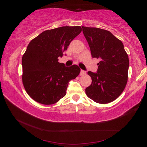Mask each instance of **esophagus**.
Returning a JSON list of instances; mask_svg holds the SVG:
<instances>
[{
    "instance_id": "esophagus-1",
    "label": "esophagus",
    "mask_w": 147,
    "mask_h": 147,
    "mask_svg": "<svg viewBox=\"0 0 147 147\" xmlns=\"http://www.w3.org/2000/svg\"><path fill=\"white\" fill-rule=\"evenodd\" d=\"M86 74V72L85 71H84V70H81V71H80V74L81 75H85Z\"/></svg>"
}]
</instances>
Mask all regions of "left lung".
Masks as SVG:
<instances>
[{
	"label": "left lung",
	"mask_w": 147,
	"mask_h": 147,
	"mask_svg": "<svg viewBox=\"0 0 147 147\" xmlns=\"http://www.w3.org/2000/svg\"><path fill=\"white\" fill-rule=\"evenodd\" d=\"M93 58L100 59L97 73L88 71L92 84L86 88L90 99L99 104L115 100L124 91L128 80L129 59L122 41L110 31L82 27Z\"/></svg>",
	"instance_id": "1"
}]
</instances>
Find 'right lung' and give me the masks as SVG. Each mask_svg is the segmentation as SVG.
<instances>
[{
	"label": "right lung",
	"mask_w": 147,
	"mask_h": 147,
	"mask_svg": "<svg viewBox=\"0 0 147 147\" xmlns=\"http://www.w3.org/2000/svg\"><path fill=\"white\" fill-rule=\"evenodd\" d=\"M82 31L80 26L46 30L34 38L22 57L24 88L37 102L51 105L66 94L68 83L80 74L78 65L58 62L69 43Z\"/></svg>",
	"instance_id": "add662e5"
}]
</instances>
